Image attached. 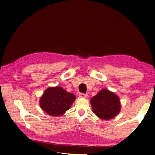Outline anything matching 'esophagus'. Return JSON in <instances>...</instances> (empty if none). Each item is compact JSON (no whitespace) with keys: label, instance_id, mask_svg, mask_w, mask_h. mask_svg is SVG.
<instances>
[{"label":"esophagus","instance_id":"34e87169","mask_svg":"<svg viewBox=\"0 0 155 155\" xmlns=\"http://www.w3.org/2000/svg\"><path fill=\"white\" fill-rule=\"evenodd\" d=\"M79 96H80V97H81V98H86V97H87V94L80 93Z\"/></svg>","mask_w":155,"mask_h":155}]
</instances>
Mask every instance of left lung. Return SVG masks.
Wrapping results in <instances>:
<instances>
[{
	"instance_id": "8db88e82",
	"label": "left lung",
	"mask_w": 155,
	"mask_h": 155,
	"mask_svg": "<svg viewBox=\"0 0 155 155\" xmlns=\"http://www.w3.org/2000/svg\"><path fill=\"white\" fill-rule=\"evenodd\" d=\"M90 103L93 113L104 120H110L117 116L121 108L118 95L107 89L101 90L91 99Z\"/></svg>"
}]
</instances>
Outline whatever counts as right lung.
<instances>
[{"mask_svg":"<svg viewBox=\"0 0 155 155\" xmlns=\"http://www.w3.org/2000/svg\"><path fill=\"white\" fill-rule=\"evenodd\" d=\"M76 96L61 86L49 87L44 91L39 101L41 109L48 115L59 117L71 108Z\"/></svg>","mask_w":155,"mask_h":155,"instance_id":"1","label":"right lung"}]
</instances>
